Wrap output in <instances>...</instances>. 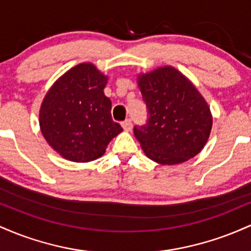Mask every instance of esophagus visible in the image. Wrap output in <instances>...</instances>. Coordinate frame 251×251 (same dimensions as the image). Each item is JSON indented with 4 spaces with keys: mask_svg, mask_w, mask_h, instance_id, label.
Here are the masks:
<instances>
[{
    "mask_svg": "<svg viewBox=\"0 0 251 251\" xmlns=\"http://www.w3.org/2000/svg\"><path fill=\"white\" fill-rule=\"evenodd\" d=\"M122 126H123V128L125 129V131H131V129H132V120L131 119L124 120V122L122 123Z\"/></svg>",
    "mask_w": 251,
    "mask_h": 251,
    "instance_id": "34e87169",
    "label": "esophagus"
}]
</instances>
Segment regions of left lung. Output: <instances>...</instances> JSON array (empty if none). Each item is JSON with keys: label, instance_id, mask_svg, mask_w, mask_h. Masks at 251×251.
<instances>
[{"label": "left lung", "instance_id": "8db88e82", "mask_svg": "<svg viewBox=\"0 0 251 251\" xmlns=\"http://www.w3.org/2000/svg\"><path fill=\"white\" fill-rule=\"evenodd\" d=\"M148 108L135 138L150 159L175 165L200 153L212 127L210 108L197 88L172 67L158 68L138 80Z\"/></svg>", "mask_w": 251, "mask_h": 251}]
</instances>
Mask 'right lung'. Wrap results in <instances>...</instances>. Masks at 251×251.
Listing matches in <instances>:
<instances>
[{
    "label": "right lung",
    "mask_w": 251,
    "mask_h": 251,
    "mask_svg": "<svg viewBox=\"0 0 251 251\" xmlns=\"http://www.w3.org/2000/svg\"><path fill=\"white\" fill-rule=\"evenodd\" d=\"M106 83L107 77L92 63H81L60 77L45 97L40 109L41 132L66 159H97L123 131L112 119V102L103 94Z\"/></svg>",
    "instance_id": "obj_1"
}]
</instances>
